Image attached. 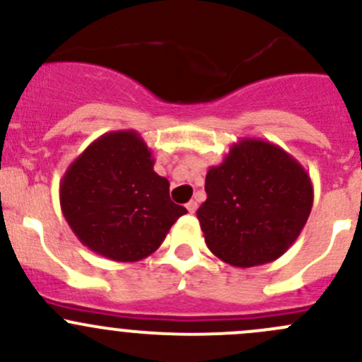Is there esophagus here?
Listing matches in <instances>:
<instances>
[{"instance_id":"obj_1","label":"esophagus","mask_w":362,"mask_h":362,"mask_svg":"<svg viewBox=\"0 0 362 362\" xmlns=\"http://www.w3.org/2000/svg\"><path fill=\"white\" fill-rule=\"evenodd\" d=\"M185 208H187L189 214H194V211L198 210V203H196L194 199H191V202H189L187 204H185Z\"/></svg>"}]
</instances>
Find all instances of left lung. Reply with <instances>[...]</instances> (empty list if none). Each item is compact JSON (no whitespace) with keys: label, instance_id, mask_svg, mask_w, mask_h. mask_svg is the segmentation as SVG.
Here are the masks:
<instances>
[{"label":"left lung","instance_id":"left-lung-1","mask_svg":"<svg viewBox=\"0 0 362 362\" xmlns=\"http://www.w3.org/2000/svg\"><path fill=\"white\" fill-rule=\"evenodd\" d=\"M196 215L206 247L236 268L272 262L305 228L313 187L305 168L279 145L257 138L233 144L204 180Z\"/></svg>","mask_w":362,"mask_h":362}]
</instances>
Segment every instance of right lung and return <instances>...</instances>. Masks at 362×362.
<instances>
[{
	"label": "right lung",
	"instance_id": "obj_1",
	"mask_svg": "<svg viewBox=\"0 0 362 362\" xmlns=\"http://www.w3.org/2000/svg\"><path fill=\"white\" fill-rule=\"evenodd\" d=\"M151 148L136 131H112L68 166L59 185L64 218L96 254L134 262L159 249L187 214L170 199V182L154 171Z\"/></svg>",
	"mask_w": 362,
	"mask_h": 362
}]
</instances>
